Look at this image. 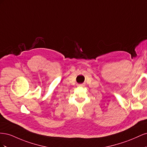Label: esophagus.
<instances>
[{
  "instance_id": "1",
  "label": "esophagus",
  "mask_w": 147,
  "mask_h": 147,
  "mask_svg": "<svg viewBox=\"0 0 147 147\" xmlns=\"http://www.w3.org/2000/svg\"><path fill=\"white\" fill-rule=\"evenodd\" d=\"M78 86H83L82 84H80V85H78Z\"/></svg>"
}]
</instances>
